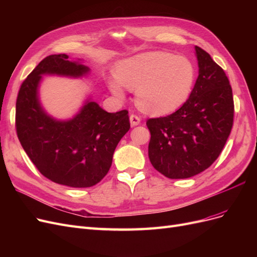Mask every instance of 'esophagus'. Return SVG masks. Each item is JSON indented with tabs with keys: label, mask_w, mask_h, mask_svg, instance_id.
<instances>
[{
	"label": "esophagus",
	"mask_w": 257,
	"mask_h": 257,
	"mask_svg": "<svg viewBox=\"0 0 257 257\" xmlns=\"http://www.w3.org/2000/svg\"><path fill=\"white\" fill-rule=\"evenodd\" d=\"M130 121H131L132 126H136V125H138V124H141V116L137 114H131Z\"/></svg>",
	"instance_id": "obj_1"
}]
</instances>
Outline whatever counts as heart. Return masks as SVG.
Segmentation results:
<instances>
[{
    "label": "heart",
    "instance_id": "heart-1",
    "mask_svg": "<svg viewBox=\"0 0 257 257\" xmlns=\"http://www.w3.org/2000/svg\"><path fill=\"white\" fill-rule=\"evenodd\" d=\"M118 78L108 87L118 98H124V87L136 90V102L145 112L167 114L185 104L193 92L196 71L183 57L162 51L147 52L122 61L116 66Z\"/></svg>",
    "mask_w": 257,
    "mask_h": 257
}]
</instances>
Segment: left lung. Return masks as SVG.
<instances>
[{"mask_svg":"<svg viewBox=\"0 0 257 257\" xmlns=\"http://www.w3.org/2000/svg\"><path fill=\"white\" fill-rule=\"evenodd\" d=\"M198 77L190 98L174 113L148 119L149 159L169 179L204 172L219 158L234 122L229 80L210 54L195 46Z\"/></svg>","mask_w":257,"mask_h":257,"instance_id":"8db88e82","label":"left lung"}]
</instances>
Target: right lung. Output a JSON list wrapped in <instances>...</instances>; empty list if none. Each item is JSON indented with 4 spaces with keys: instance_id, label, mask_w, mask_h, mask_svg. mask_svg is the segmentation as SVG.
I'll return each instance as SVG.
<instances>
[{
    "instance_id": "right-lung-1",
    "label": "right lung",
    "mask_w": 257,
    "mask_h": 257,
    "mask_svg": "<svg viewBox=\"0 0 257 257\" xmlns=\"http://www.w3.org/2000/svg\"><path fill=\"white\" fill-rule=\"evenodd\" d=\"M88 72L66 54H51L22 82L16 102V131L23 150L44 177L71 188H89L102 180L131 126L127 110L107 112L95 102H87L68 121L54 120L43 110L37 95L42 75L80 77Z\"/></svg>"
}]
</instances>
